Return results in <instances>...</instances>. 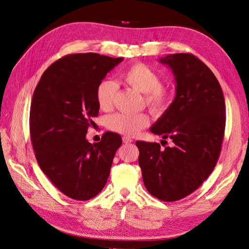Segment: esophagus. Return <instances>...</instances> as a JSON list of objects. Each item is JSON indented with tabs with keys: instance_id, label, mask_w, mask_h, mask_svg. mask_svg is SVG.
Returning <instances> with one entry per match:
<instances>
[{
	"instance_id": "1",
	"label": "esophagus",
	"mask_w": 249,
	"mask_h": 249,
	"mask_svg": "<svg viewBox=\"0 0 249 249\" xmlns=\"http://www.w3.org/2000/svg\"><path fill=\"white\" fill-rule=\"evenodd\" d=\"M123 141H124V143H125V144H127V143L133 142V139L130 138V137H127V136H124L123 137Z\"/></svg>"
}]
</instances>
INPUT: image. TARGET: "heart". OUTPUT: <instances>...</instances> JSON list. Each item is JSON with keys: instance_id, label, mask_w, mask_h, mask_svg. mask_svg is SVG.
<instances>
[{"instance_id": "1", "label": "heart", "mask_w": 249, "mask_h": 249, "mask_svg": "<svg viewBox=\"0 0 249 249\" xmlns=\"http://www.w3.org/2000/svg\"><path fill=\"white\" fill-rule=\"evenodd\" d=\"M120 77L126 84L144 93L145 104L153 112L163 113L169 107L172 100L171 89L161 85L159 74L146 64L137 62L127 66L120 73ZM116 91L117 85L112 80L104 79L99 83L95 89V97L101 109L108 110L112 107ZM148 124L149 118L144 113H115L107 119V125L111 131L125 136H135Z\"/></svg>"}]
</instances>
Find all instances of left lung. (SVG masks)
Returning <instances> with one entry per match:
<instances>
[{"label":"left lung","instance_id":"obj_1","mask_svg":"<svg viewBox=\"0 0 249 249\" xmlns=\"http://www.w3.org/2000/svg\"><path fill=\"white\" fill-rule=\"evenodd\" d=\"M177 83L176 97L150 127L171 145L137 141L139 166L147 191L163 201H176L194 192L213 171L221 152L225 104L219 82L192 54L160 58ZM167 143V141H165ZM162 144V142H161Z\"/></svg>","mask_w":249,"mask_h":249}]
</instances>
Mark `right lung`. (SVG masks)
<instances>
[{
	"label": "right lung",
	"mask_w": 249,
	"mask_h": 249,
	"mask_svg": "<svg viewBox=\"0 0 249 249\" xmlns=\"http://www.w3.org/2000/svg\"><path fill=\"white\" fill-rule=\"evenodd\" d=\"M124 58L95 53L67 55L42 73L30 108V135L39 167L58 190L88 200L107 183L120 135L106 132L97 143L86 134L99 115L95 89Z\"/></svg>",
	"instance_id": "right-lung-1"
}]
</instances>
